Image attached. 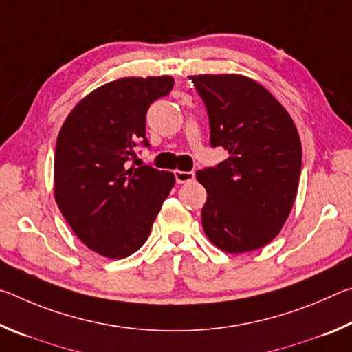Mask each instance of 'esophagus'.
Here are the masks:
<instances>
[{
    "mask_svg": "<svg viewBox=\"0 0 352 352\" xmlns=\"http://www.w3.org/2000/svg\"><path fill=\"white\" fill-rule=\"evenodd\" d=\"M194 178H195L194 172L175 170V180H177V183H188V182H192Z\"/></svg>",
    "mask_w": 352,
    "mask_h": 352,
    "instance_id": "1",
    "label": "esophagus"
}]
</instances>
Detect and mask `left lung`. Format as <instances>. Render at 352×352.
Segmentation results:
<instances>
[{
    "mask_svg": "<svg viewBox=\"0 0 352 352\" xmlns=\"http://www.w3.org/2000/svg\"><path fill=\"white\" fill-rule=\"evenodd\" d=\"M205 100L211 146L230 157L197 172L206 189L201 225L208 239L237 254L267 245L294 208L301 142L294 119L259 82L242 74L189 76Z\"/></svg>",
    "mask_w": 352,
    "mask_h": 352,
    "instance_id": "8db88e82",
    "label": "left lung"
}]
</instances>
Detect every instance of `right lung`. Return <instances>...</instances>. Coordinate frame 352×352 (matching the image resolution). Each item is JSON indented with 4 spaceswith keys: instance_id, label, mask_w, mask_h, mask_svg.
I'll use <instances>...</instances> for the list:
<instances>
[{
    "instance_id": "obj_1",
    "label": "right lung",
    "mask_w": 352,
    "mask_h": 352,
    "mask_svg": "<svg viewBox=\"0 0 352 352\" xmlns=\"http://www.w3.org/2000/svg\"><path fill=\"white\" fill-rule=\"evenodd\" d=\"M174 77H121L76 104L57 136L54 199L74 234L98 254L122 259L151 234L175 184L172 172L135 168L136 142L146 141V115Z\"/></svg>"
}]
</instances>
